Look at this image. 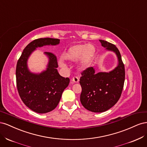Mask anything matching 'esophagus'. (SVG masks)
<instances>
[{"instance_id":"34e87169","label":"esophagus","mask_w":147,"mask_h":147,"mask_svg":"<svg viewBox=\"0 0 147 147\" xmlns=\"http://www.w3.org/2000/svg\"><path fill=\"white\" fill-rule=\"evenodd\" d=\"M72 81L74 82V83H78L79 82V78L77 76H75L72 78Z\"/></svg>"}]
</instances>
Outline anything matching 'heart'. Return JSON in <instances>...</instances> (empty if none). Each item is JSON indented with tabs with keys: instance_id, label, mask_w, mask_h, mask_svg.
Masks as SVG:
<instances>
[{
	"instance_id": "heart-1",
	"label": "heart",
	"mask_w": 147,
	"mask_h": 147,
	"mask_svg": "<svg viewBox=\"0 0 147 147\" xmlns=\"http://www.w3.org/2000/svg\"><path fill=\"white\" fill-rule=\"evenodd\" d=\"M96 53V48L92 44H76L70 47L62 55L63 60L70 62H75L78 59V64L82 69H85L90 65ZM61 66L65 64L61 62Z\"/></svg>"
}]
</instances>
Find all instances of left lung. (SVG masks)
<instances>
[{
	"label": "left lung",
	"instance_id": "left-lung-1",
	"mask_svg": "<svg viewBox=\"0 0 147 147\" xmlns=\"http://www.w3.org/2000/svg\"><path fill=\"white\" fill-rule=\"evenodd\" d=\"M99 41L107 50L116 53L118 65L109 73H95L92 67L81 73V103L86 109L96 113L105 112L117 103L121 97L125 79L124 65L118 49L112 43L102 40Z\"/></svg>",
	"mask_w": 147,
	"mask_h": 147
}]
</instances>
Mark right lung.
<instances>
[{
    "instance_id": "add662e5",
    "label": "right lung",
    "mask_w": 147,
    "mask_h": 147,
    "mask_svg": "<svg viewBox=\"0 0 147 147\" xmlns=\"http://www.w3.org/2000/svg\"><path fill=\"white\" fill-rule=\"evenodd\" d=\"M59 39L40 38L35 39L26 47L16 64V78L18 91L24 104L38 113H46L58 105L62 94L68 86L70 79L61 76L57 57L50 52H45L49 58L47 70L39 74L28 70V57L36 48L45 45H56Z\"/></svg>"
}]
</instances>
